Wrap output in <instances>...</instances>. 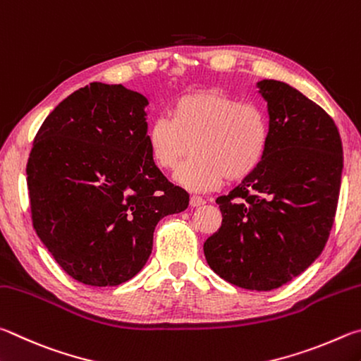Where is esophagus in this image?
<instances>
[{"mask_svg": "<svg viewBox=\"0 0 361 361\" xmlns=\"http://www.w3.org/2000/svg\"><path fill=\"white\" fill-rule=\"evenodd\" d=\"M206 203L204 201V198H201V197H198V195H192L190 197V206L192 207H198V206H203Z\"/></svg>", "mask_w": 361, "mask_h": 361, "instance_id": "esophagus-1", "label": "esophagus"}]
</instances>
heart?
Instances as JSON below:
<instances>
[{
	"label": "heart",
	"instance_id": "heart-1",
	"mask_svg": "<svg viewBox=\"0 0 361 361\" xmlns=\"http://www.w3.org/2000/svg\"><path fill=\"white\" fill-rule=\"evenodd\" d=\"M152 161L173 171L193 150L176 174L190 190H212L243 180L260 166L269 145V118L255 103H241L217 90H198L177 98L169 117H157L145 131Z\"/></svg>",
	"mask_w": 361,
	"mask_h": 361
}]
</instances>
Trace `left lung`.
Listing matches in <instances>:
<instances>
[{
  "instance_id": "8db88e82",
  "label": "left lung",
  "mask_w": 361,
  "mask_h": 361,
  "mask_svg": "<svg viewBox=\"0 0 361 361\" xmlns=\"http://www.w3.org/2000/svg\"><path fill=\"white\" fill-rule=\"evenodd\" d=\"M268 103L269 145L255 173L217 198L222 226L204 257L233 286L268 292L314 263L330 238L343 173L333 118L296 88L258 82Z\"/></svg>"
}]
</instances>
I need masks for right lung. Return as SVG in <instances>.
<instances>
[{"label": "right lung", "instance_id": "right-lung-1", "mask_svg": "<svg viewBox=\"0 0 361 361\" xmlns=\"http://www.w3.org/2000/svg\"><path fill=\"white\" fill-rule=\"evenodd\" d=\"M149 101L93 82L61 101L37 130L27 163L31 222L66 274L92 287L130 281L147 262L154 230L187 209L145 142Z\"/></svg>", "mask_w": 361, "mask_h": 361}]
</instances>
